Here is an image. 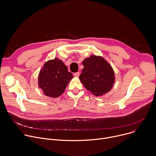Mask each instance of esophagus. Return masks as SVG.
<instances>
[{
  "label": "esophagus",
  "mask_w": 156,
  "mask_h": 156,
  "mask_svg": "<svg viewBox=\"0 0 156 156\" xmlns=\"http://www.w3.org/2000/svg\"><path fill=\"white\" fill-rule=\"evenodd\" d=\"M74 76L76 77H78L80 76V72H76L74 73Z\"/></svg>",
  "instance_id": "34e87169"
}]
</instances>
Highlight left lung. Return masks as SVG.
<instances>
[{
    "instance_id": "8db88e82",
    "label": "left lung",
    "mask_w": 156,
    "mask_h": 156,
    "mask_svg": "<svg viewBox=\"0 0 156 156\" xmlns=\"http://www.w3.org/2000/svg\"><path fill=\"white\" fill-rule=\"evenodd\" d=\"M84 68L79 79L85 88L95 96L108 92L115 81L114 70L101 56L91 55L83 61Z\"/></svg>"
}]
</instances>
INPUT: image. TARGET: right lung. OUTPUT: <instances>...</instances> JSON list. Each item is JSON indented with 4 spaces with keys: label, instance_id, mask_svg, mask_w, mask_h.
<instances>
[{
    "label": "right lung",
    "instance_id": "right-lung-1",
    "mask_svg": "<svg viewBox=\"0 0 156 156\" xmlns=\"http://www.w3.org/2000/svg\"><path fill=\"white\" fill-rule=\"evenodd\" d=\"M73 77L64 62L56 58L43 65L38 74V84L45 95L56 98L62 94Z\"/></svg>",
    "mask_w": 156,
    "mask_h": 156
}]
</instances>
